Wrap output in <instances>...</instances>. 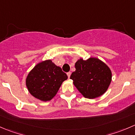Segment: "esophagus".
<instances>
[{
  "instance_id": "esophagus-1",
  "label": "esophagus",
  "mask_w": 135,
  "mask_h": 135,
  "mask_svg": "<svg viewBox=\"0 0 135 135\" xmlns=\"http://www.w3.org/2000/svg\"><path fill=\"white\" fill-rule=\"evenodd\" d=\"M66 74H67L68 78H70V75H71V73H70V72H69V73H66Z\"/></svg>"
}]
</instances>
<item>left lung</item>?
<instances>
[{
	"instance_id": "8db88e82",
	"label": "left lung",
	"mask_w": 135,
	"mask_h": 135,
	"mask_svg": "<svg viewBox=\"0 0 135 135\" xmlns=\"http://www.w3.org/2000/svg\"><path fill=\"white\" fill-rule=\"evenodd\" d=\"M75 69L70 79L84 97L94 99L107 91L112 82V71L99 59H80L75 63Z\"/></svg>"
}]
</instances>
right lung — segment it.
I'll use <instances>...</instances> for the list:
<instances>
[{
    "label": "right lung",
    "instance_id": "obj_1",
    "mask_svg": "<svg viewBox=\"0 0 135 135\" xmlns=\"http://www.w3.org/2000/svg\"><path fill=\"white\" fill-rule=\"evenodd\" d=\"M68 76L61 67L51 60L37 64L29 73L26 84L29 92L44 102L51 100L57 94Z\"/></svg>",
    "mask_w": 135,
    "mask_h": 135
}]
</instances>
